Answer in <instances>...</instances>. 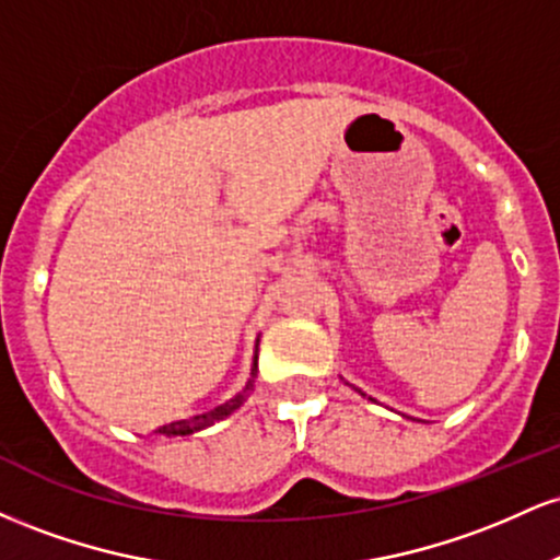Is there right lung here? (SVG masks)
I'll return each mask as SVG.
<instances>
[{
	"label": "right lung",
	"instance_id": "obj_1",
	"mask_svg": "<svg viewBox=\"0 0 560 560\" xmlns=\"http://www.w3.org/2000/svg\"><path fill=\"white\" fill-rule=\"evenodd\" d=\"M255 376H258V355H255V365H253V376H249V382H247V387H244L240 395H234L231 397L229 402H223V405H218V408H213V410H208V413H199V416H191V419H184V421H173V423H168V427H160V432L163 434H191V432H199V429H205V427H210V423H215L218 419H223V416H229V413H234L236 408H240V405L247 400L249 397V392H253V387H255Z\"/></svg>",
	"mask_w": 560,
	"mask_h": 560
}]
</instances>
